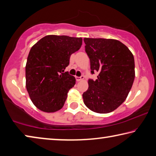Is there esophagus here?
Listing matches in <instances>:
<instances>
[{
    "label": "esophagus",
    "mask_w": 156,
    "mask_h": 156,
    "mask_svg": "<svg viewBox=\"0 0 156 156\" xmlns=\"http://www.w3.org/2000/svg\"><path fill=\"white\" fill-rule=\"evenodd\" d=\"M84 78V76L83 75V76H80V77H77V76H76V80H77L78 82H79V81H81V80H83Z\"/></svg>",
    "instance_id": "obj_1"
}]
</instances>
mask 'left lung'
Returning <instances> with one entry per match:
<instances>
[{"label":"left lung","mask_w":156,"mask_h":156,"mask_svg":"<svg viewBox=\"0 0 156 156\" xmlns=\"http://www.w3.org/2000/svg\"><path fill=\"white\" fill-rule=\"evenodd\" d=\"M85 51L90 59L89 88L83 94L84 105L99 113L114 111L126 100L135 78V62L130 50L114 39L84 38Z\"/></svg>","instance_id":"obj_1"}]
</instances>
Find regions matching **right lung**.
Masks as SVG:
<instances>
[{
    "label": "right lung",
    "instance_id": "obj_1",
    "mask_svg": "<svg viewBox=\"0 0 156 156\" xmlns=\"http://www.w3.org/2000/svg\"><path fill=\"white\" fill-rule=\"evenodd\" d=\"M82 42V38L48 35L31 48L25 67L26 88L38 109L52 113L64 106L68 91L76 84L74 76L64 72Z\"/></svg>",
    "mask_w": 156,
    "mask_h": 156
}]
</instances>
